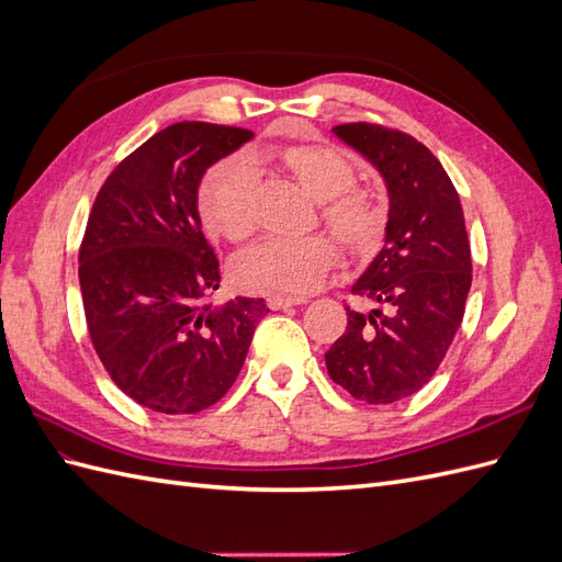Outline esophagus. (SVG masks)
<instances>
[{
    "instance_id": "34e87169",
    "label": "esophagus",
    "mask_w": 562,
    "mask_h": 562,
    "mask_svg": "<svg viewBox=\"0 0 562 562\" xmlns=\"http://www.w3.org/2000/svg\"><path fill=\"white\" fill-rule=\"evenodd\" d=\"M307 297H279V295H269L267 304L269 310H288V307H297V304H304Z\"/></svg>"
}]
</instances>
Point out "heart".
Wrapping results in <instances>:
<instances>
[{"label": "heart", "mask_w": 562, "mask_h": 562, "mask_svg": "<svg viewBox=\"0 0 562 562\" xmlns=\"http://www.w3.org/2000/svg\"><path fill=\"white\" fill-rule=\"evenodd\" d=\"M274 166L318 201V220L342 246L366 258L372 255L386 227L380 199L356 184L353 164L330 147L283 145L250 159L215 161L196 187V211L203 227L227 241H244L255 229V171ZM337 262V244L326 234L307 239H267L241 252L234 279L244 291L300 297L314 291Z\"/></svg>", "instance_id": "1"}]
</instances>
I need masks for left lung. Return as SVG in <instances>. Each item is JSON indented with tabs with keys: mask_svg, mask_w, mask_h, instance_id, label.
<instances>
[{
	"mask_svg": "<svg viewBox=\"0 0 562 562\" xmlns=\"http://www.w3.org/2000/svg\"><path fill=\"white\" fill-rule=\"evenodd\" d=\"M359 149L389 187L386 244L351 295L347 330L326 351L328 375L353 398L382 405L427 384L462 326L471 288L464 211L446 168L398 128L353 122L333 128Z\"/></svg>",
	"mask_w": 562,
	"mask_h": 562,
	"instance_id": "1",
	"label": "left lung"
}]
</instances>
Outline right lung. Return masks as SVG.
I'll list each match as a JSON object with an SVG mask.
<instances>
[{"label": "right lung", "instance_id": "obj_1", "mask_svg": "<svg viewBox=\"0 0 562 562\" xmlns=\"http://www.w3.org/2000/svg\"><path fill=\"white\" fill-rule=\"evenodd\" d=\"M252 131L178 122L119 161L79 246L87 328L112 382L149 411L194 415L232 389L269 312L258 297L215 307L220 262L203 239V171Z\"/></svg>", "mask_w": 562, "mask_h": 562}]
</instances>
